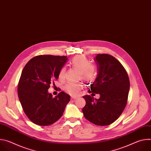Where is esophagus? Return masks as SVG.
Here are the masks:
<instances>
[{
	"mask_svg": "<svg viewBox=\"0 0 151 151\" xmlns=\"http://www.w3.org/2000/svg\"><path fill=\"white\" fill-rule=\"evenodd\" d=\"M76 99H77V97H72V98H71V99H72V100H75Z\"/></svg>",
	"mask_w": 151,
	"mask_h": 151,
	"instance_id": "esophagus-1",
	"label": "esophagus"
}]
</instances>
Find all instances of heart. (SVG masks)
Returning a JSON list of instances; mask_svg holds the SVG:
<instances>
[{"instance_id":"1","label":"heart","mask_w":151,"mask_h":151,"mask_svg":"<svg viewBox=\"0 0 151 151\" xmlns=\"http://www.w3.org/2000/svg\"><path fill=\"white\" fill-rule=\"evenodd\" d=\"M72 66L81 72L82 79L87 81H93L96 76L95 68L84 56L75 57L71 62ZM66 69L62 68L58 73V78L60 80L65 79ZM83 85L81 83H69L64 87V90L66 93L72 96H77L80 94Z\"/></svg>"}]
</instances>
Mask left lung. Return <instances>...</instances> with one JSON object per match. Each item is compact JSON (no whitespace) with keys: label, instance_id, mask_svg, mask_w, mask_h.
Instances as JSON below:
<instances>
[{"label":"left lung","instance_id":"8db88e82","mask_svg":"<svg viewBox=\"0 0 151 151\" xmlns=\"http://www.w3.org/2000/svg\"><path fill=\"white\" fill-rule=\"evenodd\" d=\"M94 60L98 76L90 85L88 92L99 94L100 97L94 99L90 95L84 96L86 104L82 112L85 118L94 124L108 125L115 122L125 109L130 80L121 63L112 55L99 54Z\"/></svg>","mask_w":151,"mask_h":151}]
</instances>
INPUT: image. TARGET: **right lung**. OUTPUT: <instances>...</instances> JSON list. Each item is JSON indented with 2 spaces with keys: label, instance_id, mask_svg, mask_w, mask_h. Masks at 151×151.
<instances>
[{
  "label": "right lung",
  "instance_id": "1",
  "mask_svg": "<svg viewBox=\"0 0 151 151\" xmlns=\"http://www.w3.org/2000/svg\"><path fill=\"white\" fill-rule=\"evenodd\" d=\"M67 60L66 56L40 55L30 59L23 69L18 96L25 114L36 125L47 126L58 121L70 101V96L63 91L55 97L48 92Z\"/></svg>",
  "mask_w": 151,
  "mask_h": 151
}]
</instances>
